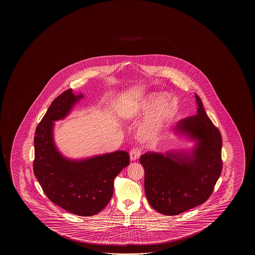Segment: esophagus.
Instances as JSON below:
<instances>
[{"label":"esophagus","instance_id":"34e87169","mask_svg":"<svg viewBox=\"0 0 255 255\" xmlns=\"http://www.w3.org/2000/svg\"><path fill=\"white\" fill-rule=\"evenodd\" d=\"M140 154H141L140 149H138L137 147H134L129 151V158L131 161H136L140 156Z\"/></svg>","mask_w":255,"mask_h":255}]
</instances>
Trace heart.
Wrapping results in <instances>:
<instances>
[{"instance_id":"b5f03b06","label":"heart","mask_w":255,"mask_h":255,"mask_svg":"<svg viewBox=\"0 0 255 255\" xmlns=\"http://www.w3.org/2000/svg\"><path fill=\"white\" fill-rule=\"evenodd\" d=\"M176 102L163 93H149L141 100L134 101L120 110V117L135 121L145 117L138 126L137 134L141 141L152 143L158 140L175 118Z\"/></svg>"}]
</instances>
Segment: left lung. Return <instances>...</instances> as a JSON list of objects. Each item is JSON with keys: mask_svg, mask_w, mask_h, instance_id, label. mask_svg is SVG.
<instances>
[{"mask_svg": "<svg viewBox=\"0 0 255 255\" xmlns=\"http://www.w3.org/2000/svg\"><path fill=\"white\" fill-rule=\"evenodd\" d=\"M196 103V116L181 119L174 127L176 136L192 142L190 148L146 152L139 158L147 201L164 215H177L204 204L221 175V133L197 95Z\"/></svg>", "mask_w": 255, "mask_h": 255, "instance_id": "left-lung-1", "label": "left lung"}]
</instances>
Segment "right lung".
I'll return each instance as SVG.
<instances>
[{"label":"right lung","instance_id":"add662e5","mask_svg":"<svg viewBox=\"0 0 255 255\" xmlns=\"http://www.w3.org/2000/svg\"><path fill=\"white\" fill-rule=\"evenodd\" d=\"M84 95L67 90L57 97L34 136V172L53 204L78 216L100 213L113 196L114 179L129 164L124 150L84 158H68L54 140V122L71 113Z\"/></svg>","mask_w":255,"mask_h":255}]
</instances>
